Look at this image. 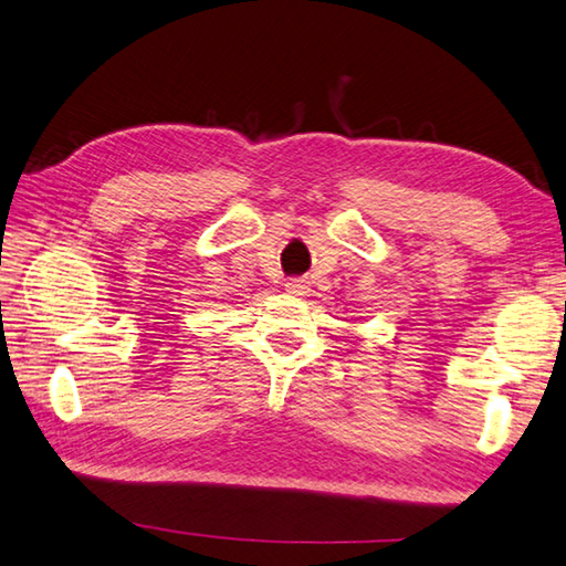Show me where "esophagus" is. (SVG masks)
<instances>
[{
    "mask_svg": "<svg viewBox=\"0 0 566 566\" xmlns=\"http://www.w3.org/2000/svg\"><path fill=\"white\" fill-rule=\"evenodd\" d=\"M286 292H292V294H306V282L304 280H286Z\"/></svg>",
    "mask_w": 566,
    "mask_h": 566,
    "instance_id": "1",
    "label": "esophagus"
}]
</instances>
